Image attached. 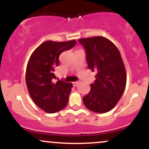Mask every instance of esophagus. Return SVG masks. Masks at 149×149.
Here are the masks:
<instances>
[{
  "instance_id": "esophagus-1",
  "label": "esophagus",
  "mask_w": 149,
  "mask_h": 149,
  "mask_svg": "<svg viewBox=\"0 0 149 149\" xmlns=\"http://www.w3.org/2000/svg\"><path fill=\"white\" fill-rule=\"evenodd\" d=\"M80 81H76V82H73V86H77L78 84H79Z\"/></svg>"
}]
</instances>
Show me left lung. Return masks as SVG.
Wrapping results in <instances>:
<instances>
[{
  "label": "left lung",
  "instance_id": "obj_1",
  "mask_svg": "<svg viewBox=\"0 0 149 149\" xmlns=\"http://www.w3.org/2000/svg\"><path fill=\"white\" fill-rule=\"evenodd\" d=\"M88 68L96 71L90 91L83 97V103L92 111L104 113L116 105L126 85V72L120 53L111 41L102 36L80 38Z\"/></svg>",
  "mask_w": 149,
  "mask_h": 149
}]
</instances>
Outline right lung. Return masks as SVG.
<instances>
[{
	"mask_svg": "<svg viewBox=\"0 0 149 149\" xmlns=\"http://www.w3.org/2000/svg\"><path fill=\"white\" fill-rule=\"evenodd\" d=\"M76 40L54 42L48 40L37 47L31 56L26 83L31 99L39 108L49 113L62 110L67 105L73 85L62 80L55 82V68L59 56L76 45Z\"/></svg>",
	"mask_w": 149,
	"mask_h": 149,
	"instance_id": "obj_1",
	"label": "right lung"
}]
</instances>
